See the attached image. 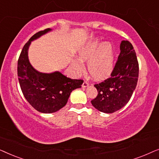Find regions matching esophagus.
Returning <instances> with one entry per match:
<instances>
[{"label":"esophagus","mask_w":159,"mask_h":159,"mask_svg":"<svg viewBox=\"0 0 159 159\" xmlns=\"http://www.w3.org/2000/svg\"><path fill=\"white\" fill-rule=\"evenodd\" d=\"M88 85H89L88 82H86V81H84L83 84H82V88H87V87H88Z\"/></svg>","instance_id":"1"}]
</instances>
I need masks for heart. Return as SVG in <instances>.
<instances>
[{"mask_svg":"<svg viewBox=\"0 0 159 159\" xmlns=\"http://www.w3.org/2000/svg\"><path fill=\"white\" fill-rule=\"evenodd\" d=\"M80 58H75L76 70H82V61H88L87 69L93 79L102 80L107 78L114 69V46L108 41L101 43L98 38L88 41L78 51Z\"/></svg>","mask_w":159,"mask_h":159,"instance_id":"obj_1","label":"heart"}]
</instances>
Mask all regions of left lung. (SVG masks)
<instances>
[{
  "mask_svg": "<svg viewBox=\"0 0 159 159\" xmlns=\"http://www.w3.org/2000/svg\"><path fill=\"white\" fill-rule=\"evenodd\" d=\"M138 74L139 65L134 48L128 40H122L111 77L94 85L98 94L91 101L92 105L106 114L121 109L129 102L135 90Z\"/></svg>",
  "mask_w": 159,
  "mask_h": 159,
  "instance_id": "left-lung-1",
  "label": "left lung"
}]
</instances>
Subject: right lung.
<instances>
[{
  "instance_id": "obj_1",
  "label": "right lung",
  "mask_w": 159,
  "mask_h": 159,
  "mask_svg": "<svg viewBox=\"0 0 159 159\" xmlns=\"http://www.w3.org/2000/svg\"><path fill=\"white\" fill-rule=\"evenodd\" d=\"M52 31L46 29L34 34L23 47L18 60L19 82L26 100L39 112L51 114L66 105L71 93L81 88L82 80H71L60 71L43 73L30 64L28 50L32 41Z\"/></svg>"
}]
</instances>
